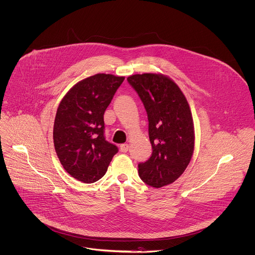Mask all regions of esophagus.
Wrapping results in <instances>:
<instances>
[{"label":"esophagus","mask_w":255,"mask_h":255,"mask_svg":"<svg viewBox=\"0 0 255 255\" xmlns=\"http://www.w3.org/2000/svg\"><path fill=\"white\" fill-rule=\"evenodd\" d=\"M128 149H129V145H128V144H122V145L120 146V151H121L122 153H126V152L128 151Z\"/></svg>","instance_id":"esophagus-1"}]
</instances>
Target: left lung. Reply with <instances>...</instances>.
Here are the masks:
<instances>
[{
	"label": "left lung",
	"mask_w": 255,
	"mask_h": 255,
	"mask_svg": "<svg viewBox=\"0 0 255 255\" xmlns=\"http://www.w3.org/2000/svg\"><path fill=\"white\" fill-rule=\"evenodd\" d=\"M147 111L152 156L138 165L141 180L153 188L174 183L187 169L195 149V128L186 96L167 75L134 74L127 78Z\"/></svg>",
	"instance_id": "obj_1"
}]
</instances>
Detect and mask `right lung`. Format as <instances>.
<instances>
[{
	"label": "right lung",
	"mask_w": 255,
	"mask_h": 255,
	"mask_svg": "<svg viewBox=\"0 0 255 255\" xmlns=\"http://www.w3.org/2000/svg\"><path fill=\"white\" fill-rule=\"evenodd\" d=\"M124 76L97 73L73 85L61 99L53 125V144L64 170L90 184L107 172L118 148L104 138L103 115Z\"/></svg>",
	"instance_id": "add662e5"
}]
</instances>
